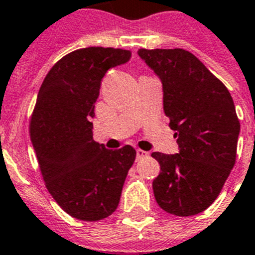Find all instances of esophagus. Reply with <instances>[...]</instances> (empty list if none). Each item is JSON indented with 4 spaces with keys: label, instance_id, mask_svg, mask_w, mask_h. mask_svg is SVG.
Segmentation results:
<instances>
[{
    "label": "esophagus",
    "instance_id": "34e87169",
    "mask_svg": "<svg viewBox=\"0 0 255 255\" xmlns=\"http://www.w3.org/2000/svg\"><path fill=\"white\" fill-rule=\"evenodd\" d=\"M149 155V152L147 151H143V150H137V159H142L145 158V156H147Z\"/></svg>",
    "mask_w": 255,
    "mask_h": 255
}]
</instances>
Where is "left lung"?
Returning a JSON list of instances; mask_svg holds the SVG:
<instances>
[{
	"instance_id": "1",
	"label": "left lung",
	"mask_w": 255,
	"mask_h": 255,
	"mask_svg": "<svg viewBox=\"0 0 255 255\" xmlns=\"http://www.w3.org/2000/svg\"><path fill=\"white\" fill-rule=\"evenodd\" d=\"M159 77L163 108L180 151L152 152L160 173L152 181L159 207L195 216L217 199L236 160L240 122L229 90L198 57L182 48L137 51Z\"/></svg>"
}]
</instances>
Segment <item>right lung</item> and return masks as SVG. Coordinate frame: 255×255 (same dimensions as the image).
I'll return each instance as SVG.
<instances>
[{
    "instance_id": "obj_1",
    "label": "right lung",
    "mask_w": 255,
    "mask_h": 255,
    "mask_svg": "<svg viewBox=\"0 0 255 255\" xmlns=\"http://www.w3.org/2000/svg\"><path fill=\"white\" fill-rule=\"evenodd\" d=\"M130 59L113 47L75 50L57 61L39 88L30 140L48 192L69 216L100 221L117 209L136 150L94 141L95 103L104 75Z\"/></svg>"
}]
</instances>
